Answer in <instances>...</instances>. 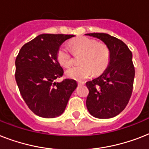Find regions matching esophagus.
Instances as JSON below:
<instances>
[{
  "mask_svg": "<svg viewBox=\"0 0 149 149\" xmlns=\"http://www.w3.org/2000/svg\"><path fill=\"white\" fill-rule=\"evenodd\" d=\"M78 85L79 86H84V85H85V83L83 81H78Z\"/></svg>",
  "mask_w": 149,
  "mask_h": 149,
  "instance_id": "34e87169",
  "label": "esophagus"
}]
</instances>
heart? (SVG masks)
Returning <instances> with one entry per match:
<instances>
[{"mask_svg": "<svg viewBox=\"0 0 149 149\" xmlns=\"http://www.w3.org/2000/svg\"><path fill=\"white\" fill-rule=\"evenodd\" d=\"M73 52L83 53L82 65L72 66L66 70L68 77L77 80H84L94 75H100L106 70L110 63V51L106 45H100L93 38L81 37L70 43ZM56 58L61 65L70 67L72 64V53L65 45H61L56 53Z\"/></svg>", "mask_w": 149, "mask_h": 149, "instance_id": "obj_1", "label": "heart"}]
</instances>
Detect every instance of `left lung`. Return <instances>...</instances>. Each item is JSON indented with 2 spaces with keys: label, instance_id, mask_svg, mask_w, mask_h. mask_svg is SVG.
Wrapping results in <instances>:
<instances>
[{
  "label": "left lung",
  "instance_id": "obj_1",
  "mask_svg": "<svg viewBox=\"0 0 149 149\" xmlns=\"http://www.w3.org/2000/svg\"><path fill=\"white\" fill-rule=\"evenodd\" d=\"M101 40L110 51V63L99 77L86 82V107L100 119L115 117L125 108L133 90L134 67L132 53L125 43L106 33H89Z\"/></svg>",
  "mask_w": 149,
  "mask_h": 149
}]
</instances>
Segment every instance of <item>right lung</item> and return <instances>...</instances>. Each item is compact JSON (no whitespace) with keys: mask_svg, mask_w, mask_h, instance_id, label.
Masks as SVG:
<instances>
[{"mask_svg":"<svg viewBox=\"0 0 149 149\" xmlns=\"http://www.w3.org/2000/svg\"><path fill=\"white\" fill-rule=\"evenodd\" d=\"M74 35L42 34L24 44L15 60V79L20 93L29 109L36 115L52 118L64 112L77 83L65 79L57 60L58 49Z\"/></svg>","mask_w":149,"mask_h":149,"instance_id":"1","label":"right lung"}]
</instances>
